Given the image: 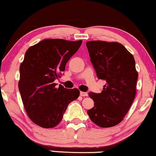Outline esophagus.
<instances>
[{"label": "esophagus", "instance_id": "1", "mask_svg": "<svg viewBox=\"0 0 156 156\" xmlns=\"http://www.w3.org/2000/svg\"><path fill=\"white\" fill-rule=\"evenodd\" d=\"M88 94L86 92H84V91H80V96H82V97H86V96H87Z\"/></svg>", "mask_w": 156, "mask_h": 156}]
</instances>
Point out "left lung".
<instances>
[{
    "mask_svg": "<svg viewBox=\"0 0 156 156\" xmlns=\"http://www.w3.org/2000/svg\"><path fill=\"white\" fill-rule=\"evenodd\" d=\"M86 46L98 78L107 82L101 92L89 94L94 104L87 113L98 126H115L122 121L136 95L134 56L117 42L88 41Z\"/></svg>",
    "mask_w": 156,
    "mask_h": 156,
    "instance_id": "obj_1",
    "label": "left lung"
}]
</instances>
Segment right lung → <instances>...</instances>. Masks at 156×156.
<instances>
[{
	"label": "right lung",
	"mask_w": 156,
	"mask_h": 156,
	"mask_svg": "<svg viewBox=\"0 0 156 156\" xmlns=\"http://www.w3.org/2000/svg\"><path fill=\"white\" fill-rule=\"evenodd\" d=\"M83 41L46 39L28 48L20 65L19 89L24 107L34 123L44 128L59 124L68 104L80 95L55 80L81 46Z\"/></svg>",
	"instance_id": "right-lung-1"
}]
</instances>
